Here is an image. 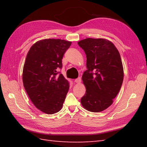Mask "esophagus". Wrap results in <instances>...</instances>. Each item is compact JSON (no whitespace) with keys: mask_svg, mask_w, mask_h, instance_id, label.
<instances>
[{"mask_svg":"<svg viewBox=\"0 0 147 147\" xmlns=\"http://www.w3.org/2000/svg\"><path fill=\"white\" fill-rule=\"evenodd\" d=\"M81 81H82V79H81V78H78L74 80V82H75L76 83H81Z\"/></svg>","mask_w":147,"mask_h":147,"instance_id":"esophagus-1","label":"esophagus"}]
</instances>
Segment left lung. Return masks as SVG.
<instances>
[{
  "label": "left lung",
  "instance_id": "1",
  "mask_svg": "<svg viewBox=\"0 0 147 147\" xmlns=\"http://www.w3.org/2000/svg\"><path fill=\"white\" fill-rule=\"evenodd\" d=\"M78 44L85 52L88 69L82 76L86 93L81 103L88 111H103L113 103L123 82L119 52L113 43L105 38H88Z\"/></svg>",
  "mask_w": 147,
  "mask_h": 147
}]
</instances>
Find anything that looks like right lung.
<instances>
[{
  "label": "right lung",
  "instance_id": "obj_1",
  "mask_svg": "<svg viewBox=\"0 0 147 147\" xmlns=\"http://www.w3.org/2000/svg\"><path fill=\"white\" fill-rule=\"evenodd\" d=\"M71 42L61 39H43L31 47L23 71V82L31 101L47 114L61 110L69 88L62 74V59Z\"/></svg>",
  "mask_w": 147,
  "mask_h": 147
}]
</instances>
